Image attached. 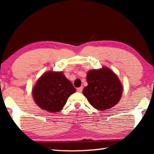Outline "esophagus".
Segmentation results:
<instances>
[{"instance_id": "obj_1", "label": "esophagus", "mask_w": 154, "mask_h": 154, "mask_svg": "<svg viewBox=\"0 0 154 154\" xmlns=\"http://www.w3.org/2000/svg\"><path fill=\"white\" fill-rule=\"evenodd\" d=\"M77 90L79 92H82V90H83V87L82 86V87L77 88Z\"/></svg>"}]
</instances>
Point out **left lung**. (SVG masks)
Instances as JSON below:
<instances>
[{"instance_id":"8db88e82","label":"left lung","mask_w":154,"mask_h":154,"mask_svg":"<svg viewBox=\"0 0 154 154\" xmlns=\"http://www.w3.org/2000/svg\"><path fill=\"white\" fill-rule=\"evenodd\" d=\"M88 85L83 94L91 105L98 110H106L116 105L122 96V85L116 75L107 68L88 72Z\"/></svg>"}]
</instances>
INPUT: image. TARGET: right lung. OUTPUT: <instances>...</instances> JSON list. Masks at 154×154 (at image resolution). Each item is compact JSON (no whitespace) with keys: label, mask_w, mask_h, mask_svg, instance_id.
<instances>
[{"label":"right lung","mask_w":154,"mask_h":154,"mask_svg":"<svg viewBox=\"0 0 154 154\" xmlns=\"http://www.w3.org/2000/svg\"><path fill=\"white\" fill-rule=\"evenodd\" d=\"M75 88L62 72H47L37 81L32 96L38 106L49 112H58L67 99L75 92Z\"/></svg>","instance_id":"1"}]
</instances>
